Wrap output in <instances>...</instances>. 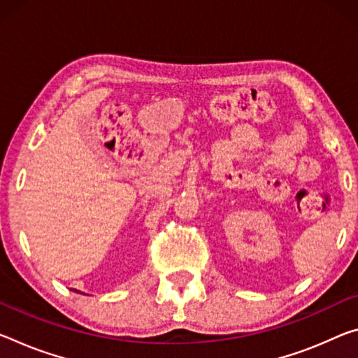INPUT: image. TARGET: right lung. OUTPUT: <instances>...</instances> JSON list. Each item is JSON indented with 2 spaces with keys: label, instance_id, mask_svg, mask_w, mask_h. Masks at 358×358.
<instances>
[{
  "label": "right lung",
  "instance_id": "add662e5",
  "mask_svg": "<svg viewBox=\"0 0 358 358\" xmlns=\"http://www.w3.org/2000/svg\"><path fill=\"white\" fill-rule=\"evenodd\" d=\"M75 292H78V290H75ZM78 293H79V292H78Z\"/></svg>",
  "mask_w": 358,
  "mask_h": 358
}]
</instances>
